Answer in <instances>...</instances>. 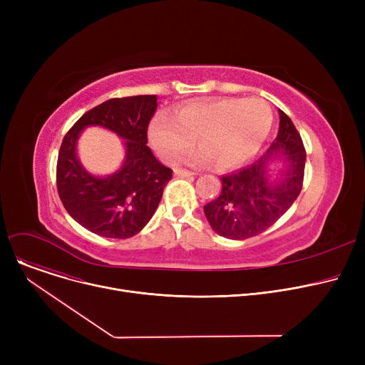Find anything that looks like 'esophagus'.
<instances>
[{
    "label": "esophagus",
    "mask_w": 365,
    "mask_h": 365,
    "mask_svg": "<svg viewBox=\"0 0 365 365\" xmlns=\"http://www.w3.org/2000/svg\"><path fill=\"white\" fill-rule=\"evenodd\" d=\"M175 175L179 178H189V176H194L195 173L190 170H185V168H175Z\"/></svg>",
    "instance_id": "obj_1"
}]
</instances>
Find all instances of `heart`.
<instances>
[{"label": "heart", "mask_w": 365, "mask_h": 365, "mask_svg": "<svg viewBox=\"0 0 365 365\" xmlns=\"http://www.w3.org/2000/svg\"><path fill=\"white\" fill-rule=\"evenodd\" d=\"M272 109L263 99H222L194 103L150 125V142L167 163H178L198 140L200 161L232 168L250 160L269 134Z\"/></svg>", "instance_id": "1"}]
</instances>
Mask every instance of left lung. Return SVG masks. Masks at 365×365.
<instances>
[{"mask_svg":"<svg viewBox=\"0 0 365 365\" xmlns=\"http://www.w3.org/2000/svg\"><path fill=\"white\" fill-rule=\"evenodd\" d=\"M282 153L291 163L284 179L267 168ZM306 150L289 115L279 110V130L264 155L235 173L222 176L220 195L204 205L205 217L225 238L247 240L269 229L299 197L304 176Z\"/></svg>","mask_w":365,"mask_h":365,"instance_id":"obj_1","label":"left lung"}]
</instances>
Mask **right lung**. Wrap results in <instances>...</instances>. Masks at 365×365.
<instances>
[{
  "label": "right lung",
  "mask_w": 365,
  "mask_h": 365,
  "mask_svg": "<svg viewBox=\"0 0 365 365\" xmlns=\"http://www.w3.org/2000/svg\"><path fill=\"white\" fill-rule=\"evenodd\" d=\"M155 110V94L109 99L87 110L65 134L56 167L57 192L69 216L90 232L130 238L155 213L173 178V170L153 157L146 145ZM88 125H102L126 139L128 160L112 177L94 178L76 160V139Z\"/></svg>",
  "instance_id": "1"
}]
</instances>
